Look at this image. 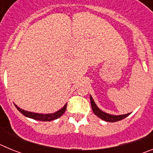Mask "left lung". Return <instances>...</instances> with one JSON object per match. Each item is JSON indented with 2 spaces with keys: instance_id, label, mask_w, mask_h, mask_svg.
<instances>
[{
  "instance_id": "1",
  "label": "left lung",
  "mask_w": 153,
  "mask_h": 153,
  "mask_svg": "<svg viewBox=\"0 0 153 153\" xmlns=\"http://www.w3.org/2000/svg\"><path fill=\"white\" fill-rule=\"evenodd\" d=\"M90 102H91V106L92 109H93V112L94 113V114L96 116L100 118L101 120H104V121H106V122H117V121H120V120H123L124 118H126V117H128L130 113H127V114H123V115H113L109 114V113H105V112L102 111L98 106H97L96 102L93 100V97H91V95H90Z\"/></svg>"
}]
</instances>
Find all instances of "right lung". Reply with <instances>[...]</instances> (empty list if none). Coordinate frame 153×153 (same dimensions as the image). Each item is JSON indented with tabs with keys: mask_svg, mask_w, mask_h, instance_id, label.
Listing matches in <instances>:
<instances>
[{
	"mask_svg": "<svg viewBox=\"0 0 153 153\" xmlns=\"http://www.w3.org/2000/svg\"><path fill=\"white\" fill-rule=\"evenodd\" d=\"M67 105V104L66 103L61 109H59V110H57V111L53 113H45V114H43V113H33V112L26 111V110H24V109H21L19 106H17L16 104H14L15 107L18 109L20 113H21L24 115V117H27L28 118L33 119V120H35L44 121V122H48V121H51V120H54L58 118H60L62 115L65 113V111H66Z\"/></svg>",
	"mask_w": 153,
	"mask_h": 153,
	"instance_id": "add662e5",
	"label": "right lung"
}]
</instances>
